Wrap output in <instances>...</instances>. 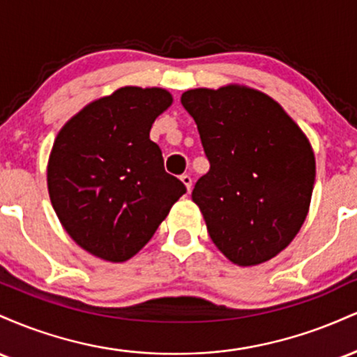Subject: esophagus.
<instances>
[{
	"label": "esophagus",
	"mask_w": 357,
	"mask_h": 357,
	"mask_svg": "<svg viewBox=\"0 0 357 357\" xmlns=\"http://www.w3.org/2000/svg\"><path fill=\"white\" fill-rule=\"evenodd\" d=\"M181 181L184 183V186L188 188V191L191 190V186H192V179H191V176L188 174V173H184L183 176H181Z\"/></svg>",
	"instance_id": "34e87169"
}]
</instances>
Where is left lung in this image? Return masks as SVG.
Instances as JSON below:
<instances>
[{"label": "left lung", "instance_id": "left-lung-1", "mask_svg": "<svg viewBox=\"0 0 357 357\" xmlns=\"http://www.w3.org/2000/svg\"><path fill=\"white\" fill-rule=\"evenodd\" d=\"M210 161L191 192L213 243L241 267L280 253L301 230L315 181L312 147L265 93L228 85L181 96Z\"/></svg>", "mask_w": 357, "mask_h": 357}]
</instances>
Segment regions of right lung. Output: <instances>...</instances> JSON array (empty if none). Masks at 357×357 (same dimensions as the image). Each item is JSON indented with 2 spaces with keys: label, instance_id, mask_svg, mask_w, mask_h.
Here are the masks:
<instances>
[{
  "label": "right lung",
  "instance_id": "obj_1",
  "mask_svg": "<svg viewBox=\"0 0 357 357\" xmlns=\"http://www.w3.org/2000/svg\"><path fill=\"white\" fill-rule=\"evenodd\" d=\"M173 97L119 89L65 124L48 162V192L68 235L92 255L124 261L141 250L186 192L149 139Z\"/></svg>",
  "mask_w": 357,
  "mask_h": 357
}]
</instances>
